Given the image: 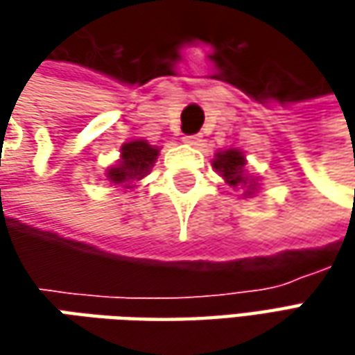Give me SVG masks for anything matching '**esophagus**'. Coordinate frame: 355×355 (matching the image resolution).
I'll return each instance as SVG.
<instances>
[{"label": "esophagus", "mask_w": 355, "mask_h": 355, "mask_svg": "<svg viewBox=\"0 0 355 355\" xmlns=\"http://www.w3.org/2000/svg\"><path fill=\"white\" fill-rule=\"evenodd\" d=\"M184 142L189 144V146H198L201 142V138H199L198 134H193V136H184Z\"/></svg>", "instance_id": "1"}]
</instances>
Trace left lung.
Segmentation results:
<instances>
[{"mask_svg":"<svg viewBox=\"0 0 355 355\" xmlns=\"http://www.w3.org/2000/svg\"><path fill=\"white\" fill-rule=\"evenodd\" d=\"M247 166V159L243 156V152H239L237 148H229L223 152H217L213 157V168L215 171H219V175L225 180V184H229L233 189L237 187H245V193L243 196H252L257 191V180L247 175L245 171Z\"/></svg>","mask_w":355,"mask_h":355,"instance_id":"1","label":"left lung"}]
</instances>
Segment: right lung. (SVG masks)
I'll return each instance as SVG.
<instances>
[{"label":"right lung","instance_id":"1","mask_svg":"<svg viewBox=\"0 0 355 355\" xmlns=\"http://www.w3.org/2000/svg\"><path fill=\"white\" fill-rule=\"evenodd\" d=\"M157 154H159V148L148 144L146 140H132V142L122 144L118 164L106 170L108 182L122 185V187H132L130 185L132 182L142 180L152 171Z\"/></svg>","mask_w":355,"mask_h":355}]
</instances>
